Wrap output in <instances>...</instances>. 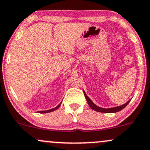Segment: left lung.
Instances as JSON below:
<instances>
[{
    "label": "left lung",
    "instance_id": "1",
    "mask_svg": "<svg viewBox=\"0 0 150 150\" xmlns=\"http://www.w3.org/2000/svg\"><path fill=\"white\" fill-rule=\"evenodd\" d=\"M83 93H84V96H85L86 99V100H87V102H88V103L90 107H91L92 110L96 111V112H103V113H115V112H119V111L123 110L124 107H126V106H127L128 104L129 103L130 101H131V100H130L129 101H128L127 103H125L124 105H121V106H119V107H113V108H110V109H104V108H101V107H98L97 105H95V104L93 103L92 101H91V100L88 97L86 96V94L84 91H83Z\"/></svg>",
    "mask_w": 150,
    "mask_h": 150
}]
</instances>
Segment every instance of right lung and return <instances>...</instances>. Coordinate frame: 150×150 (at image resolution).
Segmentation results:
<instances>
[{
    "label": "right lung",
    "mask_w": 150,
    "mask_h": 150,
    "mask_svg": "<svg viewBox=\"0 0 150 150\" xmlns=\"http://www.w3.org/2000/svg\"><path fill=\"white\" fill-rule=\"evenodd\" d=\"M61 103L59 104V105H58V106H57L56 107H54V108H53V109H51V110H46V111H40V112H38V113H48V112H52V111H54V110H57L58 108H59V106H60V105H61Z\"/></svg>",
    "instance_id": "add662e5"
}]
</instances>
